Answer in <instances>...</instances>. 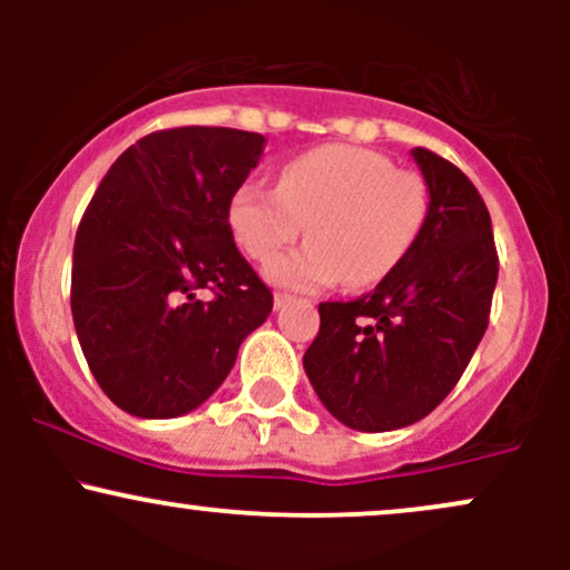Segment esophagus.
Returning a JSON list of instances; mask_svg holds the SVG:
<instances>
[{"label": "esophagus", "instance_id": "esophagus-1", "mask_svg": "<svg viewBox=\"0 0 570 570\" xmlns=\"http://www.w3.org/2000/svg\"><path fill=\"white\" fill-rule=\"evenodd\" d=\"M289 303H292L289 294H276V297H273V307H276V311H281V307L289 305Z\"/></svg>", "mask_w": 570, "mask_h": 570}]
</instances>
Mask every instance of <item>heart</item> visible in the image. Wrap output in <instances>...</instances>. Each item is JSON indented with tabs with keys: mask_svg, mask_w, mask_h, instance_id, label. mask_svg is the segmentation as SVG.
<instances>
[{
	"mask_svg": "<svg viewBox=\"0 0 570 570\" xmlns=\"http://www.w3.org/2000/svg\"><path fill=\"white\" fill-rule=\"evenodd\" d=\"M429 212L421 174L348 144L311 149L278 171L276 193L244 181L227 203V225L252 259L265 263L306 227L312 240L265 267L267 281L316 292L343 281L367 289L410 252Z\"/></svg>",
	"mask_w": 570,
	"mask_h": 570,
	"instance_id": "b5f03b06",
	"label": "heart"
}]
</instances>
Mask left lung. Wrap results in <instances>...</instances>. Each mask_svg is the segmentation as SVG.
Listing matches in <instances>:
<instances>
[{"mask_svg": "<svg viewBox=\"0 0 570 570\" xmlns=\"http://www.w3.org/2000/svg\"><path fill=\"white\" fill-rule=\"evenodd\" d=\"M429 189L415 244L364 297L322 303L303 367L316 396L356 431L426 417L453 391L488 330L499 278L485 200L453 163L412 149Z\"/></svg>", "mask_w": 570, "mask_h": 570, "instance_id": "1", "label": "left lung"}]
</instances>
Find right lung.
<instances>
[{"instance_id": "obj_1", "label": "right lung", "mask_w": 570, "mask_h": 570, "mask_svg": "<svg viewBox=\"0 0 570 570\" xmlns=\"http://www.w3.org/2000/svg\"><path fill=\"white\" fill-rule=\"evenodd\" d=\"M263 149L265 136L248 130H158L112 163L85 212L71 316L98 385L130 415L200 407L271 316L273 294L227 225V203Z\"/></svg>"}]
</instances>
